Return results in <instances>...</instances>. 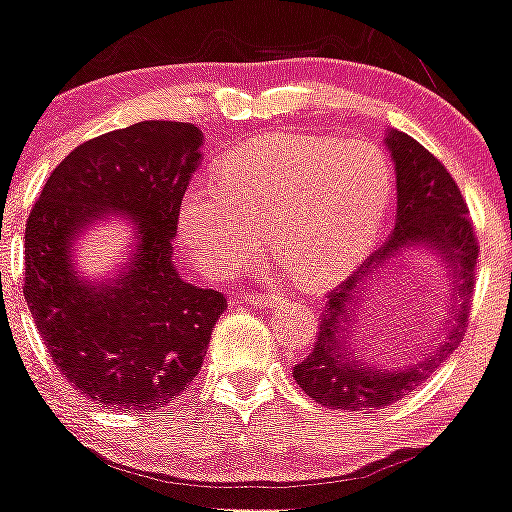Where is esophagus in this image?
I'll list each match as a JSON object with an SVG mask.
<instances>
[{
	"mask_svg": "<svg viewBox=\"0 0 512 512\" xmlns=\"http://www.w3.org/2000/svg\"><path fill=\"white\" fill-rule=\"evenodd\" d=\"M247 302H250L252 307L275 309V307H282V304H289V299L282 297V294H250Z\"/></svg>",
	"mask_w": 512,
	"mask_h": 512,
	"instance_id": "1",
	"label": "esophagus"
}]
</instances>
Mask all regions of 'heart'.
<instances>
[{
  "instance_id": "heart-1",
  "label": "heart",
  "mask_w": 512,
  "mask_h": 512,
  "mask_svg": "<svg viewBox=\"0 0 512 512\" xmlns=\"http://www.w3.org/2000/svg\"><path fill=\"white\" fill-rule=\"evenodd\" d=\"M391 165L376 143L275 133L237 148L218 185L185 190L178 230L195 267L225 280L267 250L307 287L352 275L384 225Z\"/></svg>"
}]
</instances>
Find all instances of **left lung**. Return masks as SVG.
Returning <instances> with one entry per match:
<instances>
[{"label": "left lung", "mask_w": 512, "mask_h": 512, "mask_svg": "<svg viewBox=\"0 0 512 512\" xmlns=\"http://www.w3.org/2000/svg\"><path fill=\"white\" fill-rule=\"evenodd\" d=\"M384 143L396 173L394 232L354 277L329 294L312 354L292 369L304 394L327 409L374 411L396 404L451 356L466 332L478 242L461 190L441 160L411 136L389 128ZM414 251L433 256L447 270L452 287L447 324L421 357L384 367L355 342L360 304L386 269Z\"/></svg>", "instance_id": "obj_1"}]
</instances>
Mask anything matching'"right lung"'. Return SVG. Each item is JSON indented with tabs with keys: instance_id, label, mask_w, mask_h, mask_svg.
Segmentation results:
<instances>
[{
	"instance_id": "obj_1",
	"label": "right lung",
	"mask_w": 512,
	"mask_h": 512,
	"mask_svg": "<svg viewBox=\"0 0 512 512\" xmlns=\"http://www.w3.org/2000/svg\"><path fill=\"white\" fill-rule=\"evenodd\" d=\"M203 160L193 123L141 121L81 143L46 180L24 232V299L71 386L126 414L173 404L198 376L227 302L178 275V208ZM123 217L132 242L116 273L91 281L75 242Z\"/></svg>"
}]
</instances>
